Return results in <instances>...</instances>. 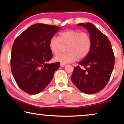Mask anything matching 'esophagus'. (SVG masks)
Instances as JSON below:
<instances>
[{
	"label": "esophagus",
	"mask_w": 124,
	"mask_h": 124,
	"mask_svg": "<svg viewBox=\"0 0 124 124\" xmlns=\"http://www.w3.org/2000/svg\"><path fill=\"white\" fill-rule=\"evenodd\" d=\"M60 66L61 67H65L66 66V64L65 63H60Z\"/></svg>",
	"instance_id": "1"
}]
</instances>
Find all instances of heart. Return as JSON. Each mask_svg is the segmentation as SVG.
Returning <instances> with one entry per match:
<instances>
[{
  "label": "heart",
  "mask_w": 124,
  "mask_h": 124,
  "mask_svg": "<svg viewBox=\"0 0 124 124\" xmlns=\"http://www.w3.org/2000/svg\"><path fill=\"white\" fill-rule=\"evenodd\" d=\"M92 39L89 34L75 30H69L59 34V38L53 37L49 41V48L54 55L58 54L67 48L65 54L55 56L54 61L70 63L77 58L82 59L88 55L92 48Z\"/></svg>",
  "instance_id": "heart-1"
}]
</instances>
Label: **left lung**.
Segmentation results:
<instances>
[{"mask_svg": "<svg viewBox=\"0 0 124 124\" xmlns=\"http://www.w3.org/2000/svg\"><path fill=\"white\" fill-rule=\"evenodd\" d=\"M86 28L92 39L91 50L85 58L74 67L71 79L79 90L85 94L98 93L108 84L114 66L112 45L106 36L91 23L77 24Z\"/></svg>", "mask_w": 124, "mask_h": 124, "instance_id": "8db88e82", "label": "left lung"}]
</instances>
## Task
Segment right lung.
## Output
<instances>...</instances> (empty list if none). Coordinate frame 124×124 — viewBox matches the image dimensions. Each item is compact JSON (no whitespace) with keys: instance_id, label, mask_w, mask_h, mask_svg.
<instances>
[{"instance_id":"right-lung-1","label":"right lung","mask_w":124,"mask_h":124,"mask_svg":"<svg viewBox=\"0 0 124 124\" xmlns=\"http://www.w3.org/2000/svg\"><path fill=\"white\" fill-rule=\"evenodd\" d=\"M60 30L58 26L37 23L14 41L11 57L12 74L19 87L26 93L37 94L43 91L60 66L59 62L48 63L53 57L49 41Z\"/></svg>"}]
</instances>
